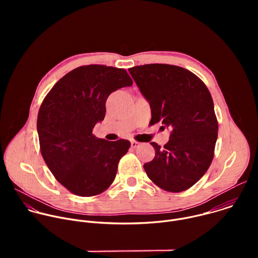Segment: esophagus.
<instances>
[{
	"instance_id": "1",
	"label": "esophagus",
	"mask_w": 258,
	"mask_h": 258,
	"mask_svg": "<svg viewBox=\"0 0 258 258\" xmlns=\"http://www.w3.org/2000/svg\"><path fill=\"white\" fill-rule=\"evenodd\" d=\"M140 143L139 142H137V141H132L131 142V146H132V148H134V149H136V148H138V147H140Z\"/></svg>"
}]
</instances>
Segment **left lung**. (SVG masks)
Here are the masks:
<instances>
[{"instance_id":"left-lung-1","label":"left lung","mask_w":258,"mask_h":258,"mask_svg":"<svg viewBox=\"0 0 258 258\" xmlns=\"http://www.w3.org/2000/svg\"><path fill=\"white\" fill-rule=\"evenodd\" d=\"M149 102L153 124L171 130L155 157L144 164L149 178L168 192L191 188L204 175L214 156L218 123L211 95L193 72L175 65L146 64L128 69Z\"/></svg>"}]
</instances>
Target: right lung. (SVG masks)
I'll return each mask as SVG.
<instances>
[{
    "label": "right lung",
    "instance_id": "obj_1",
    "mask_svg": "<svg viewBox=\"0 0 258 258\" xmlns=\"http://www.w3.org/2000/svg\"><path fill=\"white\" fill-rule=\"evenodd\" d=\"M132 85L124 69L87 65L68 72L44 99L36 122L41 153L71 193L95 196L113 182L131 142L98 139L93 128L105 117L108 96Z\"/></svg>",
    "mask_w": 258,
    "mask_h": 258
}]
</instances>
